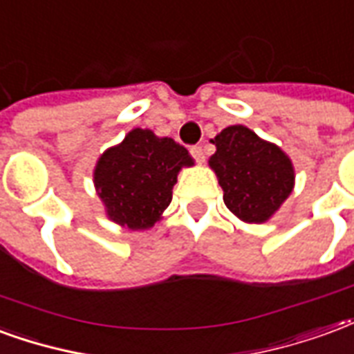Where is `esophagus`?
Returning a JSON list of instances; mask_svg holds the SVG:
<instances>
[{"label":"esophagus","instance_id":"34e87169","mask_svg":"<svg viewBox=\"0 0 354 354\" xmlns=\"http://www.w3.org/2000/svg\"><path fill=\"white\" fill-rule=\"evenodd\" d=\"M190 154H192V158L198 160V162H203V160H205V154H203L202 145H192V147H190Z\"/></svg>","mask_w":354,"mask_h":354}]
</instances>
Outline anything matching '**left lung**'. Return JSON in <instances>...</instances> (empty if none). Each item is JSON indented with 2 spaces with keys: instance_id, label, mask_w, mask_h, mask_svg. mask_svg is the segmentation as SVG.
I'll use <instances>...</instances> for the list:
<instances>
[{
  "instance_id": "8db88e82",
  "label": "left lung",
  "mask_w": 354,
  "mask_h": 354,
  "mask_svg": "<svg viewBox=\"0 0 354 354\" xmlns=\"http://www.w3.org/2000/svg\"><path fill=\"white\" fill-rule=\"evenodd\" d=\"M209 160L224 192V203L245 223H264L294 187L290 160L279 147L266 143L245 126L224 128Z\"/></svg>"
}]
</instances>
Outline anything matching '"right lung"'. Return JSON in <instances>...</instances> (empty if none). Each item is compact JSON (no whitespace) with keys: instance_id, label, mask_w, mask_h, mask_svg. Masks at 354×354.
Instances as JSON below:
<instances>
[{"instance_id":"obj_1","label":"right lung","mask_w":354,"mask_h":354,"mask_svg":"<svg viewBox=\"0 0 354 354\" xmlns=\"http://www.w3.org/2000/svg\"><path fill=\"white\" fill-rule=\"evenodd\" d=\"M183 166H192V158L177 141L156 138L151 130H131L120 145L103 152L94 171L111 221L130 230L151 228L171 202Z\"/></svg>"}]
</instances>
